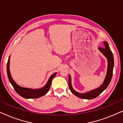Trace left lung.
I'll return each instance as SVG.
<instances>
[{
	"instance_id": "left-lung-1",
	"label": "left lung",
	"mask_w": 123,
	"mask_h": 123,
	"mask_svg": "<svg viewBox=\"0 0 123 123\" xmlns=\"http://www.w3.org/2000/svg\"><path fill=\"white\" fill-rule=\"evenodd\" d=\"M104 44L105 45L104 48H98V50L106 58L107 60V73L106 75L104 81L100 87L95 90L90 91L87 93H80L79 92L74 90L72 87V82H71V77L70 75H69V87L72 93L76 96L80 97V98L83 99H87V100H91L96 98V97L100 95L104 90H106L108 86L109 83L111 80L112 76V72H113V68L114 65V56L112 53L111 51L110 48H109L108 43L106 41L104 42Z\"/></svg>"
}]
</instances>
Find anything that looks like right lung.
<instances>
[{"label": "right lung", "mask_w": 123, "mask_h": 123, "mask_svg": "<svg viewBox=\"0 0 123 123\" xmlns=\"http://www.w3.org/2000/svg\"><path fill=\"white\" fill-rule=\"evenodd\" d=\"M10 58H11V56H9V58H8L7 66H6L8 77L10 83H11V85H12L13 88H14L15 91H16L18 95L25 98H39V97L45 95V94L49 91V89L50 88V86H51L52 80H53L54 77L56 75L57 73L56 72V73H54L53 74H52L51 76H50L45 86L42 87L41 88L32 89L21 87L20 86L17 85V84L14 82V80H13V78L12 77L9 69Z\"/></svg>", "instance_id": "add662e5"}]
</instances>
